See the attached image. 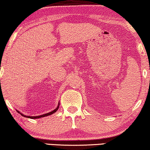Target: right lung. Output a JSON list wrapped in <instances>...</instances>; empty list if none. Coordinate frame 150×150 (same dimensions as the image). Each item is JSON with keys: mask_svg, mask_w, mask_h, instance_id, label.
I'll return each mask as SVG.
<instances>
[{"mask_svg": "<svg viewBox=\"0 0 150 150\" xmlns=\"http://www.w3.org/2000/svg\"><path fill=\"white\" fill-rule=\"evenodd\" d=\"M59 105H58V106H57V107L56 108V109H54V110H52V111H51L50 112H48V113H46V114H44V115H40V116L30 117V116H25V115H23L21 114V113H20V114H21L22 116H24V117H28V118H31V119H38V118H41V117H43L48 116V115H52V114H53V113H54L55 112H56L57 110V109H58V108H59ZM18 112H19V111H18Z\"/></svg>", "mask_w": 150, "mask_h": 150, "instance_id": "add662e5", "label": "right lung"}]
</instances>
